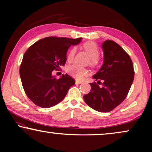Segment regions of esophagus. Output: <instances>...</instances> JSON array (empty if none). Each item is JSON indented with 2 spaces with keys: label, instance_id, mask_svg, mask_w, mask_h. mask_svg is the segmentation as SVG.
<instances>
[{
  "label": "esophagus",
  "instance_id": "34e87169",
  "mask_svg": "<svg viewBox=\"0 0 152 152\" xmlns=\"http://www.w3.org/2000/svg\"><path fill=\"white\" fill-rule=\"evenodd\" d=\"M82 83V81H75V84H81Z\"/></svg>",
  "mask_w": 152,
  "mask_h": 152
}]
</instances>
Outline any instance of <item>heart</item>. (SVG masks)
Listing matches in <instances>:
<instances>
[{
  "mask_svg": "<svg viewBox=\"0 0 152 152\" xmlns=\"http://www.w3.org/2000/svg\"><path fill=\"white\" fill-rule=\"evenodd\" d=\"M82 48L86 50L89 56V65L92 66H96L98 63V57L99 55V48L97 44L93 41H87L82 45ZM75 54V49L72 48L66 56L67 62L70 63L73 60ZM66 71L71 76L78 80L83 79V77L86 76L88 72L86 68L77 65L69 66L66 69Z\"/></svg>",
  "mask_w": 152,
  "mask_h": 152,
  "instance_id": "b5f03b06",
  "label": "heart"
}]
</instances>
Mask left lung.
<instances>
[{"mask_svg": "<svg viewBox=\"0 0 152 152\" xmlns=\"http://www.w3.org/2000/svg\"><path fill=\"white\" fill-rule=\"evenodd\" d=\"M104 63L94 78L100 83H90L91 91L83 95L85 102L99 112H110L124 102L134 79V65L129 55L115 42L107 40L102 45Z\"/></svg>", "mask_w": 152, "mask_h": 152, "instance_id": "left-lung-1", "label": "left lung"}]
</instances>
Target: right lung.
I'll use <instances>...</instances> for the list:
<instances>
[{
	"label": "right lung",
	"instance_id": "obj_1",
	"mask_svg": "<svg viewBox=\"0 0 152 152\" xmlns=\"http://www.w3.org/2000/svg\"><path fill=\"white\" fill-rule=\"evenodd\" d=\"M81 40L49 37L34 42L26 50L20 66L21 82L26 96L36 105L49 108L57 105L75 83L68 75L57 79L52 76V72L65 65L69 47Z\"/></svg>",
	"mask_w": 152,
	"mask_h": 152
}]
</instances>
